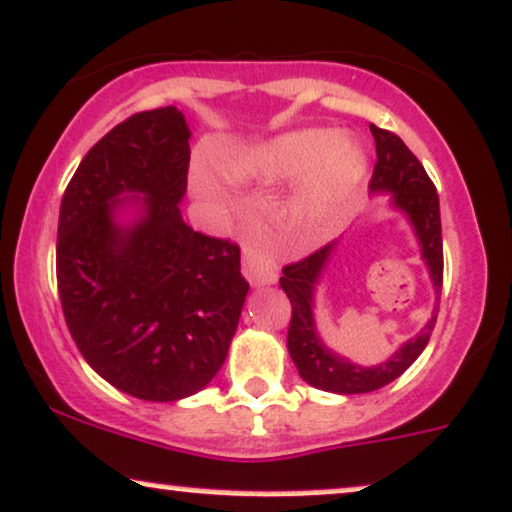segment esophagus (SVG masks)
Wrapping results in <instances>:
<instances>
[{
	"instance_id": "1",
	"label": "esophagus",
	"mask_w": 512,
	"mask_h": 512,
	"mask_svg": "<svg viewBox=\"0 0 512 512\" xmlns=\"http://www.w3.org/2000/svg\"><path fill=\"white\" fill-rule=\"evenodd\" d=\"M244 273L251 285H270V282L278 280V263L263 244H246Z\"/></svg>"
}]
</instances>
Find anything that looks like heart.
Instances as JSON below:
<instances>
[{
	"mask_svg": "<svg viewBox=\"0 0 512 512\" xmlns=\"http://www.w3.org/2000/svg\"><path fill=\"white\" fill-rule=\"evenodd\" d=\"M239 179H292L309 174L294 196L297 225H318L350 201L366 172L364 153L330 129H304L246 150L232 165Z\"/></svg>",
	"mask_w": 512,
	"mask_h": 512,
	"instance_id": "b5f03b06",
	"label": "heart"
}]
</instances>
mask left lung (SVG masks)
Listing matches in <instances>:
<instances>
[{"label": "left lung", "instance_id": "left-lung-1", "mask_svg": "<svg viewBox=\"0 0 512 512\" xmlns=\"http://www.w3.org/2000/svg\"><path fill=\"white\" fill-rule=\"evenodd\" d=\"M371 134H374L376 141V165L369 186L374 191H393L395 208H400L414 225L419 244H422V256L431 270L436 294H441L443 237L436 186L429 179V174H426L422 162L417 160V155L402 143L400 136L376 124H371ZM330 249H333V244H326L316 249L314 254L302 258V261L287 263L282 268L280 287L285 290L292 304L290 328H287V350H290V357L294 366H297L299 376L309 386L342 395L371 393V390L388 386L390 381L405 374L414 364V359L424 352L426 342L434 333L438 306L422 333L410 342H405L386 364L364 369V366L335 357L318 340L314 314H311V309H314V285L323 266H326Z\"/></svg>", "mask_w": 512, "mask_h": 512}]
</instances>
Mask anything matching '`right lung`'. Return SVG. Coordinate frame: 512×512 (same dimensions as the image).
Masks as SVG:
<instances>
[{
	"label": "right lung",
	"instance_id": "add662e5",
	"mask_svg": "<svg viewBox=\"0 0 512 512\" xmlns=\"http://www.w3.org/2000/svg\"><path fill=\"white\" fill-rule=\"evenodd\" d=\"M189 136L174 105L131 114L88 150L59 208L57 287L71 338L107 383L150 402L213 381L249 292L239 246L179 213ZM124 193L144 196L131 228L113 222Z\"/></svg>",
	"mask_w": 512,
	"mask_h": 512
}]
</instances>
